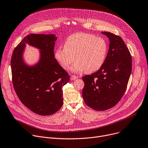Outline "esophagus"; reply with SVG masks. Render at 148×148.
<instances>
[{
	"instance_id": "obj_1",
	"label": "esophagus",
	"mask_w": 148,
	"mask_h": 148,
	"mask_svg": "<svg viewBox=\"0 0 148 148\" xmlns=\"http://www.w3.org/2000/svg\"><path fill=\"white\" fill-rule=\"evenodd\" d=\"M71 79L72 80H76V79H77V77L75 75H72L71 77Z\"/></svg>"
}]
</instances>
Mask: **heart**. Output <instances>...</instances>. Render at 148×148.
I'll return each instance as SVG.
<instances>
[{
    "label": "heart",
    "instance_id": "obj_1",
    "mask_svg": "<svg viewBox=\"0 0 148 148\" xmlns=\"http://www.w3.org/2000/svg\"><path fill=\"white\" fill-rule=\"evenodd\" d=\"M108 45L102 37L86 33H77L69 36L64 42V47H58L55 58L66 70L76 61L71 70L75 73L96 72L103 65L107 57Z\"/></svg>",
    "mask_w": 148,
    "mask_h": 148
}]
</instances>
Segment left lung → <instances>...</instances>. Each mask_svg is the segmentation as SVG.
Here are the masks:
<instances>
[{
    "label": "left lung",
    "instance_id": "8db88e82",
    "mask_svg": "<svg viewBox=\"0 0 148 148\" xmlns=\"http://www.w3.org/2000/svg\"><path fill=\"white\" fill-rule=\"evenodd\" d=\"M110 40L106 61L97 72L82 77L85 103L97 111L115 106L123 97L132 71V56L123 40L110 32H102Z\"/></svg>",
    "mask_w": 148,
    "mask_h": 148
}]
</instances>
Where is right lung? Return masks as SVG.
<instances>
[{
  "label": "right lung",
  "mask_w": 148,
  "mask_h": 148,
  "mask_svg": "<svg viewBox=\"0 0 148 148\" xmlns=\"http://www.w3.org/2000/svg\"><path fill=\"white\" fill-rule=\"evenodd\" d=\"M56 40L54 34H30L14 48L12 56L15 92L25 107L40 115L53 114L61 108L62 87L70 79L54 57ZM26 43L40 50V60L34 66H28L23 62L22 54Z\"/></svg>",
  "instance_id": "1"
}]
</instances>
